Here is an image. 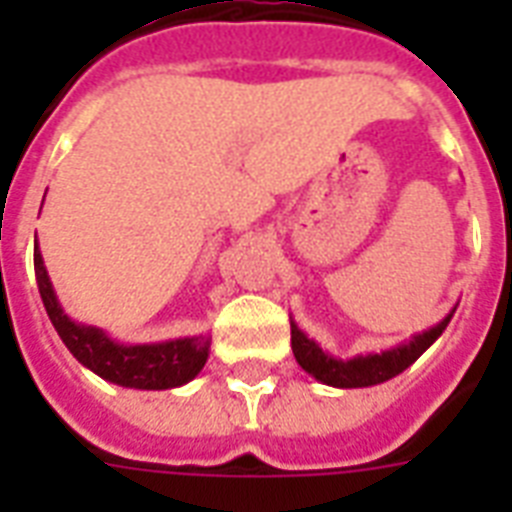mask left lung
<instances>
[{
	"instance_id": "8db88e82",
	"label": "left lung",
	"mask_w": 512,
	"mask_h": 512,
	"mask_svg": "<svg viewBox=\"0 0 512 512\" xmlns=\"http://www.w3.org/2000/svg\"><path fill=\"white\" fill-rule=\"evenodd\" d=\"M452 316L454 311H449L438 324H433L420 335H414L412 340L398 342L396 348L353 358H335L292 321V353H295L297 364L324 385H332V388H369V385L393 380L396 374L409 369L441 337Z\"/></svg>"
}]
</instances>
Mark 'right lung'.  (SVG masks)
Here are the masks:
<instances>
[{
  "label": "right lung",
  "instance_id": "1",
  "mask_svg": "<svg viewBox=\"0 0 512 512\" xmlns=\"http://www.w3.org/2000/svg\"><path fill=\"white\" fill-rule=\"evenodd\" d=\"M34 271L44 311L52 327L66 342L74 358L103 380L135 390H170L191 382L204 369L209 358V337H177V340L146 342V345H124L108 337L103 329L79 324L63 311L52 281L44 268L39 244L34 247Z\"/></svg>",
  "mask_w": 512,
  "mask_h": 512
}]
</instances>
